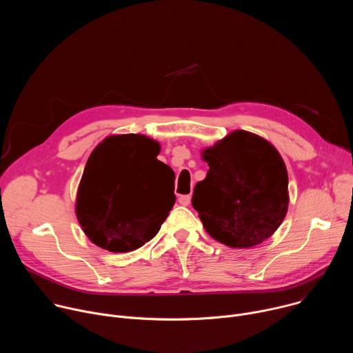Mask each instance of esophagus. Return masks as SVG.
<instances>
[{"label": "esophagus", "mask_w": 353, "mask_h": 353, "mask_svg": "<svg viewBox=\"0 0 353 353\" xmlns=\"http://www.w3.org/2000/svg\"><path fill=\"white\" fill-rule=\"evenodd\" d=\"M179 203H180V205H184V207L190 205V203H191V195H180V196H179Z\"/></svg>", "instance_id": "obj_1"}]
</instances>
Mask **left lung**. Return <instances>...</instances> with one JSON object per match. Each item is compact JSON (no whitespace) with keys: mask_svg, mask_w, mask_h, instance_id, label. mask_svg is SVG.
<instances>
[{"mask_svg":"<svg viewBox=\"0 0 353 353\" xmlns=\"http://www.w3.org/2000/svg\"><path fill=\"white\" fill-rule=\"evenodd\" d=\"M210 170L194 187L191 204L208 234L233 248L270 239L283 222L288 172L265 138L236 130L201 150Z\"/></svg>","mask_w":353,"mask_h":353,"instance_id":"left-lung-1","label":"left lung"}]
</instances>
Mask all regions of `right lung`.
<instances>
[{
    "instance_id": "obj_1",
    "label": "right lung",
    "mask_w": 353,
    "mask_h": 353,
    "mask_svg": "<svg viewBox=\"0 0 353 353\" xmlns=\"http://www.w3.org/2000/svg\"><path fill=\"white\" fill-rule=\"evenodd\" d=\"M159 152V142L142 134H113L92 150L75 214L93 244L128 253L159 232L176 201L174 173Z\"/></svg>"
}]
</instances>
